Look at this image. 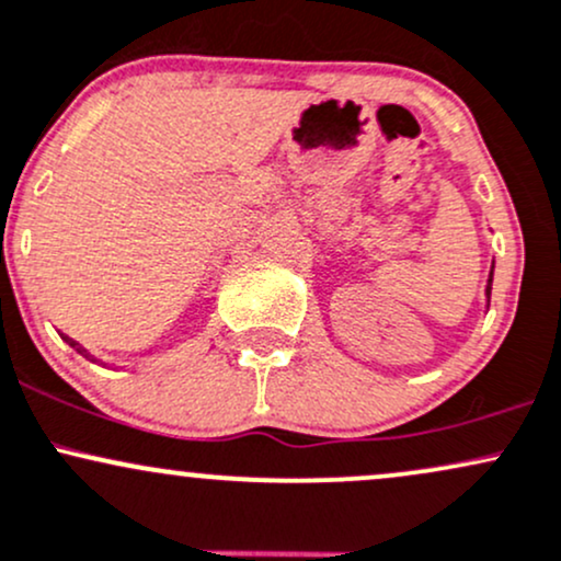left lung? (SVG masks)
I'll use <instances>...</instances> for the list:
<instances>
[{
    "label": "left lung",
    "mask_w": 561,
    "mask_h": 561,
    "mask_svg": "<svg viewBox=\"0 0 561 561\" xmlns=\"http://www.w3.org/2000/svg\"><path fill=\"white\" fill-rule=\"evenodd\" d=\"M490 291H493V270H490V275H488V288H484V294H488V305H490Z\"/></svg>",
    "instance_id": "left-lung-1"
}]
</instances>
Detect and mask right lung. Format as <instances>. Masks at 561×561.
I'll list each match as a JSON object with an SVG mask.
<instances>
[{"label": "right lung", "mask_w": 561, "mask_h": 561, "mask_svg": "<svg viewBox=\"0 0 561 561\" xmlns=\"http://www.w3.org/2000/svg\"><path fill=\"white\" fill-rule=\"evenodd\" d=\"M73 344H77V342H73Z\"/></svg>", "instance_id": "add662e5"}]
</instances>
